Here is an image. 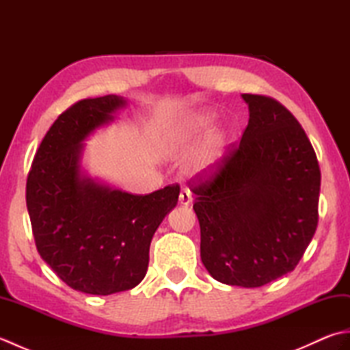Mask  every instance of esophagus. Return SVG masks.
Wrapping results in <instances>:
<instances>
[{"label":"esophagus","mask_w":350,"mask_h":350,"mask_svg":"<svg viewBox=\"0 0 350 350\" xmlns=\"http://www.w3.org/2000/svg\"><path fill=\"white\" fill-rule=\"evenodd\" d=\"M179 203L182 206H189L192 203V192L189 189H182L179 196Z\"/></svg>","instance_id":"obj_1"}]
</instances>
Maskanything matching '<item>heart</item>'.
<instances>
[{"mask_svg": "<svg viewBox=\"0 0 350 350\" xmlns=\"http://www.w3.org/2000/svg\"><path fill=\"white\" fill-rule=\"evenodd\" d=\"M215 122V116L211 113H198L191 116L187 120L182 122L170 135V148L171 150H180L188 146L192 138H196L200 132L209 129Z\"/></svg>", "mask_w": 350, "mask_h": 350, "instance_id": "heart-1", "label": "heart"}]
</instances>
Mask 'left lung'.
Segmentation results:
<instances>
[{
	"mask_svg": "<svg viewBox=\"0 0 350 350\" xmlns=\"http://www.w3.org/2000/svg\"><path fill=\"white\" fill-rule=\"evenodd\" d=\"M242 98L250 109L242 139L189 188L206 269L228 286L260 287L292 272L313 239L321 168L286 107L263 94Z\"/></svg>",
	"mask_w": 350,
	"mask_h": 350,
	"instance_id": "left-lung-1",
	"label": "left lung"
}]
</instances>
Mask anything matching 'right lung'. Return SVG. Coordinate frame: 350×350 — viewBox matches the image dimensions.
<instances>
[{
    "mask_svg": "<svg viewBox=\"0 0 350 350\" xmlns=\"http://www.w3.org/2000/svg\"><path fill=\"white\" fill-rule=\"evenodd\" d=\"M124 103L116 94L73 103L42 139L27 179L37 251L66 284L88 295L139 284L156 228L179 200L177 183L135 196L81 174L83 141Z\"/></svg>",
    "mask_w": 350,
    "mask_h": 350,
    "instance_id": "obj_1",
    "label": "right lung"
}]
</instances>
